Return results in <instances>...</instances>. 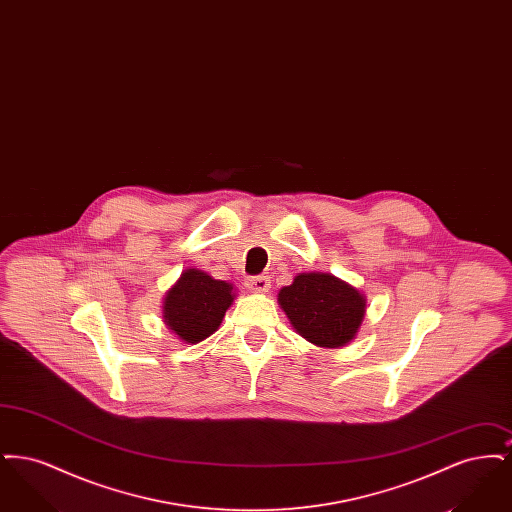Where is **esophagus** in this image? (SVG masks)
I'll return each mask as SVG.
<instances>
[{"label": "esophagus", "instance_id": "34e87169", "mask_svg": "<svg viewBox=\"0 0 512 512\" xmlns=\"http://www.w3.org/2000/svg\"><path fill=\"white\" fill-rule=\"evenodd\" d=\"M245 288L253 293H265L270 288V280L267 276H249L245 280Z\"/></svg>", "mask_w": 512, "mask_h": 512}]
</instances>
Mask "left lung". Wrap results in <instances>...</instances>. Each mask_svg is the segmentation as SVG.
<instances>
[{"label": "left lung", "instance_id": "8db88e82", "mask_svg": "<svg viewBox=\"0 0 512 512\" xmlns=\"http://www.w3.org/2000/svg\"><path fill=\"white\" fill-rule=\"evenodd\" d=\"M278 301L295 332L318 347H341L355 338L365 297L326 272H303L282 288Z\"/></svg>", "mask_w": 512, "mask_h": 512}]
</instances>
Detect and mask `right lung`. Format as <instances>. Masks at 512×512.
<instances>
[{"mask_svg": "<svg viewBox=\"0 0 512 512\" xmlns=\"http://www.w3.org/2000/svg\"><path fill=\"white\" fill-rule=\"evenodd\" d=\"M232 301L234 295L228 282L188 268L167 293L163 318L180 340L197 343L219 328Z\"/></svg>", "mask_w": 512, "mask_h": 512, "instance_id": "add662e5", "label": "right lung"}]
</instances>
